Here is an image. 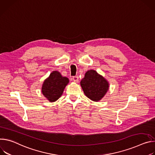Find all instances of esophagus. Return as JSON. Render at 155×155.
<instances>
[{"mask_svg":"<svg viewBox=\"0 0 155 155\" xmlns=\"http://www.w3.org/2000/svg\"><path fill=\"white\" fill-rule=\"evenodd\" d=\"M73 81H74V82H78V81H79V78H78V76H74V77L73 78Z\"/></svg>","mask_w":155,"mask_h":155,"instance_id":"esophagus-1","label":"esophagus"}]
</instances>
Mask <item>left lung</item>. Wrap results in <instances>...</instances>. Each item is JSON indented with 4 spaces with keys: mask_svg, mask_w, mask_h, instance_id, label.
<instances>
[{
    "mask_svg": "<svg viewBox=\"0 0 155 155\" xmlns=\"http://www.w3.org/2000/svg\"><path fill=\"white\" fill-rule=\"evenodd\" d=\"M80 84L85 96L96 102L104 97L110 87L108 81L94 70L86 71Z\"/></svg>",
    "mask_w": 155,
    "mask_h": 155,
    "instance_id": "left-lung-1",
    "label": "left lung"
}]
</instances>
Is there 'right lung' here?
<instances>
[{
	"label": "right lung",
	"mask_w": 155,
	"mask_h": 155,
	"mask_svg": "<svg viewBox=\"0 0 155 155\" xmlns=\"http://www.w3.org/2000/svg\"><path fill=\"white\" fill-rule=\"evenodd\" d=\"M69 82L68 78L62 76L57 71H54L44 80L42 85V93L50 102H54L62 95Z\"/></svg>",
	"instance_id": "obj_1"
}]
</instances>
